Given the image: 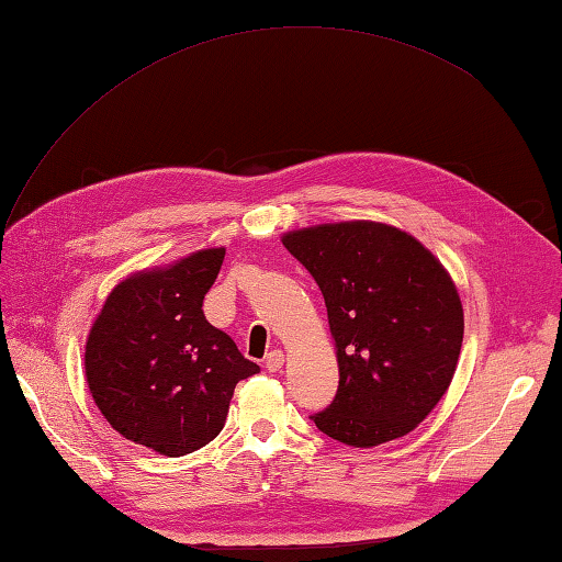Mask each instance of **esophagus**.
Masks as SVG:
<instances>
[{
    "label": "esophagus",
    "instance_id": "34e87169",
    "mask_svg": "<svg viewBox=\"0 0 562 562\" xmlns=\"http://www.w3.org/2000/svg\"><path fill=\"white\" fill-rule=\"evenodd\" d=\"M282 364H284V352L282 350H272L266 357V369H268V372H280Z\"/></svg>",
    "mask_w": 562,
    "mask_h": 562
}]
</instances>
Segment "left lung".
I'll return each instance as SVG.
<instances>
[{
  "mask_svg": "<svg viewBox=\"0 0 562 562\" xmlns=\"http://www.w3.org/2000/svg\"><path fill=\"white\" fill-rule=\"evenodd\" d=\"M282 244L316 280L336 340L338 393L316 427L362 449L413 432L459 364L463 306L447 268L384 222L304 226Z\"/></svg>",
  "mask_w": 562,
  "mask_h": 562,
  "instance_id": "obj_1",
  "label": "left lung"
}]
</instances>
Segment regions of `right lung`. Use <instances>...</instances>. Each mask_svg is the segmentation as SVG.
<instances>
[{"mask_svg":"<svg viewBox=\"0 0 562 562\" xmlns=\"http://www.w3.org/2000/svg\"><path fill=\"white\" fill-rule=\"evenodd\" d=\"M222 260V246L202 248L127 274L105 296L83 348L105 420L164 457H186L217 437L236 384L260 372L202 314Z\"/></svg>","mask_w":562,"mask_h":562,"instance_id":"right-lung-1","label":"right lung"}]
</instances>
